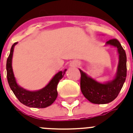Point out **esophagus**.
Listing matches in <instances>:
<instances>
[{
	"instance_id": "obj_1",
	"label": "esophagus",
	"mask_w": 133,
	"mask_h": 133,
	"mask_svg": "<svg viewBox=\"0 0 133 133\" xmlns=\"http://www.w3.org/2000/svg\"><path fill=\"white\" fill-rule=\"evenodd\" d=\"M79 65V63L77 61H73L70 63V66L71 67H77Z\"/></svg>"
}]
</instances>
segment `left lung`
<instances>
[{"label":"left lung","instance_id":"obj_1","mask_svg":"<svg viewBox=\"0 0 133 133\" xmlns=\"http://www.w3.org/2000/svg\"><path fill=\"white\" fill-rule=\"evenodd\" d=\"M107 44L116 47L119 54L118 71L113 81L105 84L99 83L79 70L81 92L89 102L95 104H105L114 100L120 92L127 76V57L123 47L116 39L108 41Z\"/></svg>","mask_w":133,"mask_h":133}]
</instances>
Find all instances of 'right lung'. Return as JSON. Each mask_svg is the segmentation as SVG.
<instances>
[{
    "mask_svg": "<svg viewBox=\"0 0 133 133\" xmlns=\"http://www.w3.org/2000/svg\"><path fill=\"white\" fill-rule=\"evenodd\" d=\"M17 43H15L11 46L6 62L7 79L11 90L19 102L28 107L33 108H45L51 105L57 98V85L59 81L63 78L66 70H65L63 72L60 71L56 74L49 83L41 90L31 92L22 89L17 84L11 66L14 48Z\"/></svg>",
    "mask_w": 133,
    "mask_h": 133,
    "instance_id": "right-lung-1",
    "label": "right lung"
}]
</instances>
